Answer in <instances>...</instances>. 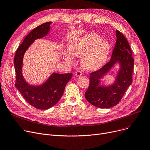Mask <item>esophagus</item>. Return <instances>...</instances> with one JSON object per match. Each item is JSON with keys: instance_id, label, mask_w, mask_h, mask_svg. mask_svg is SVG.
<instances>
[{"instance_id": "34e87169", "label": "esophagus", "mask_w": 150, "mask_h": 150, "mask_svg": "<svg viewBox=\"0 0 150 150\" xmlns=\"http://www.w3.org/2000/svg\"><path fill=\"white\" fill-rule=\"evenodd\" d=\"M75 75L76 76H81L82 75V72L81 71H77L75 72Z\"/></svg>"}]
</instances>
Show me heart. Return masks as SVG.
<instances>
[{
  "label": "heart",
  "instance_id": "b5f03b06",
  "mask_svg": "<svg viewBox=\"0 0 150 150\" xmlns=\"http://www.w3.org/2000/svg\"><path fill=\"white\" fill-rule=\"evenodd\" d=\"M69 49L70 52L66 51L63 53L66 60L72 62V55L82 57L83 67L88 71H95L106 62L111 46L98 34L91 33L72 40L69 43Z\"/></svg>",
  "mask_w": 150,
  "mask_h": 150
}]
</instances>
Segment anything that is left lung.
Listing matches in <instances>:
<instances>
[{
    "instance_id": "obj_1",
    "label": "left lung",
    "mask_w": 150,
    "mask_h": 150,
    "mask_svg": "<svg viewBox=\"0 0 150 150\" xmlns=\"http://www.w3.org/2000/svg\"><path fill=\"white\" fill-rule=\"evenodd\" d=\"M116 35L117 40L110 60L90 74L89 86L85 92L87 101L98 108H107L117 105L133 81L134 59L130 46L125 37L118 30ZM117 62L120 64V69L115 83L108 86H101L100 79Z\"/></svg>"
}]
</instances>
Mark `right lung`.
Returning a JSON list of instances; mask_svg holds the SVG:
<instances>
[{"mask_svg": "<svg viewBox=\"0 0 150 150\" xmlns=\"http://www.w3.org/2000/svg\"><path fill=\"white\" fill-rule=\"evenodd\" d=\"M51 23L52 22L43 23L29 33L18 46L14 58L16 88L28 104L40 110H47L58 102L64 93L66 84L72 76V74L71 73H53L43 84L40 86L29 84L23 76V58L26 51L35 40L47 35Z\"/></svg>", "mask_w": 150, "mask_h": 150, "instance_id": "add662e5", "label": "right lung"}]
</instances>
